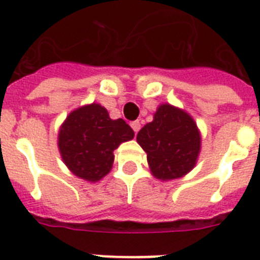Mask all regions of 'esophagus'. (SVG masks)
<instances>
[{
  "label": "esophagus",
  "instance_id": "obj_1",
  "mask_svg": "<svg viewBox=\"0 0 260 260\" xmlns=\"http://www.w3.org/2000/svg\"><path fill=\"white\" fill-rule=\"evenodd\" d=\"M132 127H133V130H134V133H138L140 132V128H141V122L140 120H134V122H132Z\"/></svg>",
  "mask_w": 260,
  "mask_h": 260
}]
</instances>
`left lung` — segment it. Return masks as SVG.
Returning <instances> with one entry per match:
<instances>
[{"label":"left lung","mask_w":260,"mask_h":260,"mask_svg":"<svg viewBox=\"0 0 260 260\" xmlns=\"http://www.w3.org/2000/svg\"><path fill=\"white\" fill-rule=\"evenodd\" d=\"M151 173L159 180L182 177L193 169L200 151V133L190 115L170 105L159 106L154 119L137 134Z\"/></svg>","instance_id":"8db88e82"}]
</instances>
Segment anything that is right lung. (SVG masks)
<instances>
[{"label":"right lung","instance_id":"right-lung-1","mask_svg":"<svg viewBox=\"0 0 260 260\" xmlns=\"http://www.w3.org/2000/svg\"><path fill=\"white\" fill-rule=\"evenodd\" d=\"M133 138L134 132L123 119H111L105 107L92 103L68 115L59 132V149L75 176L98 181L111 169L113 151Z\"/></svg>","mask_w":260,"mask_h":260}]
</instances>
